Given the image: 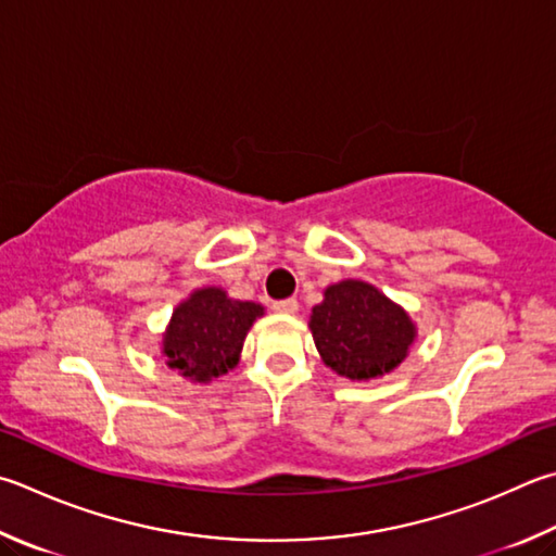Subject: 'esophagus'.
Masks as SVG:
<instances>
[{
	"label": "esophagus",
	"instance_id": "esophagus-1",
	"mask_svg": "<svg viewBox=\"0 0 556 556\" xmlns=\"http://www.w3.org/2000/svg\"><path fill=\"white\" fill-rule=\"evenodd\" d=\"M271 308H275L277 313H296L299 311V301L296 299H281V301H275V304H271Z\"/></svg>",
	"mask_w": 556,
	"mask_h": 556
}]
</instances>
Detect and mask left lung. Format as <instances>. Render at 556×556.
<instances>
[{"label": "left lung", "mask_w": 556, "mask_h": 556, "mask_svg": "<svg viewBox=\"0 0 556 556\" xmlns=\"http://www.w3.org/2000/svg\"><path fill=\"white\" fill-rule=\"evenodd\" d=\"M311 330L323 362L350 379L387 375L416 336L403 308L357 279L326 289L323 304L313 306Z\"/></svg>", "instance_id": "obj_1"}]
</instances>
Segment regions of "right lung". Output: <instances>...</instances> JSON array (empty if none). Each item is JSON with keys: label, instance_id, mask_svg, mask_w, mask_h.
I'll list each match as a JSON object with an SVG mask.
<instances>
[{"label": "right lung", "instance_id": "obj_1", "mask_svg": "<svg viewBox=\"0 0 556 556\" xmlns=\"http://www.w3.org/2000/svg\"><path fill=\"white\" fill-rule=\"evenodd\" d=\"M262 306L233 301L220 289H199L179 304L169 320L163 348L167 365L181 377L211 381L238 365L243 340Z\"/></svg>", "mask_w": 556, "mask_h": 556}]
</instances>
